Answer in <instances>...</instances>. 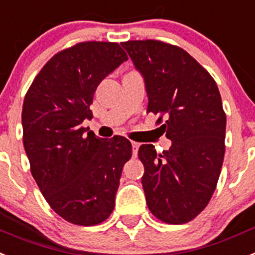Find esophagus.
Returning <instances> with one entry per match:
<instances>
[{
    "mask_svg": "<svg viewBox=\"0 0 255 255\" xmlns=\"http://www.w3.org/2000/svg\"><path fill=\"white\" fill-rule=\"evenodd\" d=\"M138 146H140V144H138V142H134V141H132V151H133V155H137Z\"/></svg>",
    "mask_w": 255,
    "mask_h": 255,
    "instance_id": "esophagus-1",
    "label": "esophagus"
}]
</instances>
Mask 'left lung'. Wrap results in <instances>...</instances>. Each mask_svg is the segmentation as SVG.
<instances>
[{
    "label": "left lung",
    "mask_w": 255,
    "mask_h": 255,
    "mask_svg": "<svg viewBox=\"0 0 255 255\" xmlns=\"http://www.w3.org/2000/svg\"><path fill=\"white\" fill-rule=\"evenodd\" d=\"M145 81L147 113L172 141L158 154L144 144L138 158L146 204L168 224L188 223L207 206L224 158L226 114L217 83L184 49L158 40L122 42Z\"/></svg>",
    "instance_id": "obj_1"
}]
</instances>
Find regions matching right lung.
<instances>
[{
    "label": "right lung",
    "mask_w": 255,
    "mask_h": 255,
    "mask_svg": "<svg viewBox=\"0 0 255 255\" xmlns=\"http://www.w3.org/2000/svg\"><path fill=\"white\" fill-rule=\"evenodd\" d=\"M127 59L117 42H79L50 58L24 97L23 145L32 176L49 206L72 224L95 226L114 210L131 142L97 137L81 124L93 117L98 84Z\"/></svg>",
    "instance_id": "add662e5"
}]
</instances>
